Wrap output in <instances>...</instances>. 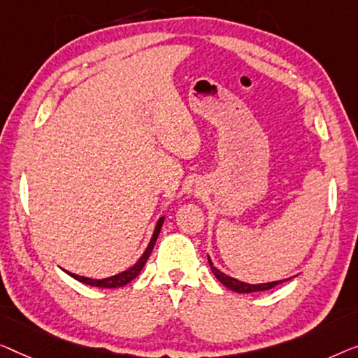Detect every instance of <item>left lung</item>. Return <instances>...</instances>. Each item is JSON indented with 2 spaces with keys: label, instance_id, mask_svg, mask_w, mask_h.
I'll use <instances>...</instances> for the list:
<instances>
[{
  "label": "left lung",
  "instance_id": "obj_1",
  "mask_svg": "<svg viewBox=\"0 0 358 358\" xmlns=\"http://www.w3.org/2000/svg\"><path fill=\"white\" fill-rule=\"evenodd\" d=\"M209 261V266H210V271H213L215 278H217L222 284L227 287V289L234 290V292H238V294H251V292H261V290H269L273 289V287L279 285V284H284L285 280L289 279H284V280H274V282H266V284H246V282H241V280H236L234 278H230V275L224 274L222 271H219L215 266L213 264V261Z\"/></svg>",
  "mask_w": 358,
  "mask_h": 358
}]
</instances>
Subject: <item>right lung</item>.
<instances>
[{"label":"right lung","instance_id":"1","mask_svg":"<svg viewBox=\"0 0 358 358\" xmlns=\"http://www.w3.org/2000/svg\"><path fill=\"white\" fill-rule=\"evenodd\" d=\"M164 219H165V217H160V219L157 220V225H155V229H154L152 238H150L148 248H145L143 256H141V258L138 259V263H136L134 266H131L129 269L123 271V273L115 274V275H112V278H107V279H90V278H84V275H78V274L68 273V271H66V273H68L69 275H71V278L76 279V280L83 282V284L92 285V287H102V289H118V287H123V285L129 284L131 280L138 278L139 273H141V271H143V268H144L145 261L149 259L150 253H152L154 245H155V241H157V236H159V234H160V229H162Z\"/></svg>","mask_w":358,"mask_h":358}]
</instances>
